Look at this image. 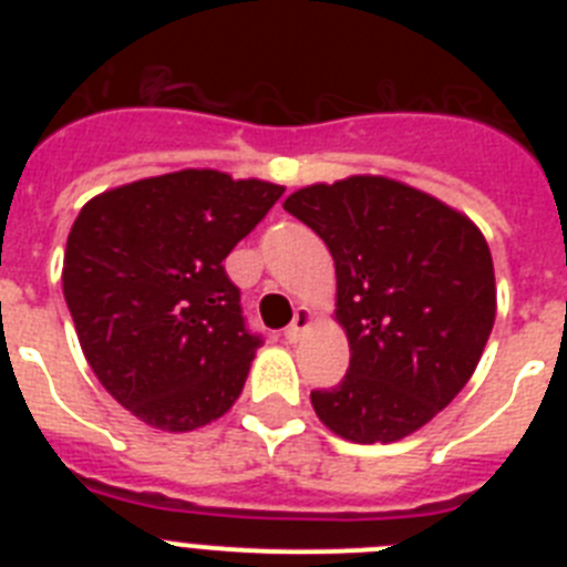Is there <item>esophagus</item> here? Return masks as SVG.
<instances>
[{"label":"esophagus","instance_id":"obj_1","mask_svg":"<svg viewBox=\"0 0 567 567\" xmlns=\"http://www.w3.org/2000/svg\"><path fill=\"white\" fill-rule=\"evenodd\" d=\"M309 323H312V318H309L307 309H298V312H295V320L287 327V332H284V338H287L289 343H298V340L307 334Z\"/></svg>","mask_w":567,"mask_h":567}]
</instances>
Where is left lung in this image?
I'll return each instance as SVG.
<instances>
[{
  "instance_id": "obj_1",
  "label": "left lung",
  "mask_w": 567,
  "mask_h": 567,
  "mask_svg": "<svg viewBox=\"0 0 567 567\" xmlns=\"http://www.w3.org/2000/svg\"><path fill=\"white\" fill-rule=\"evenodd\" d=\"M284 209L334 258L349 369L315 389L323 425L352 443H394L460 394L488 343L497 289L483 233L457 209L383 175L292 193Z\"/></svg>"
}]
</instances>
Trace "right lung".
Returning a JSON list of instances; mask_svg holds the SVG:
<instances>
[{
	"label": "right lung",
	"instance_id": "right-lung-1",
	"mask_svg": "<svg viewBox=\"0 0 567 567\" xmlns=\"http://www.w3.org/2000/svg\"><path fill=\"white\" fill-rule=\"evenodd\" d=\"M284 187L182 169L107 189L68 235L62 287L90 369L164 432L229 412L264 340L249 332L224 258Z\"/></svg>",
	"mask_w": 567,
	"mask_h": 567
}]
</instances>
